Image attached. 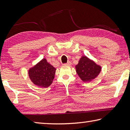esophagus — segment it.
I'll return each instance as SVG.
<instances>
[{
	"label": "esophagus",
	"mask_w": 130,
	"mask_h": 130,
	"mask_svg": "<svg viewBox=\"0 0 130 130\" xmlns=\"http://www.w3.org/2000/svg\"><path fill=\"white\" fill-rule=\"evenodd\" d=\"M71 64H72V63H71V62H70V61H69V62H68L67 63H63V65H65V66H70V65H71Z\"/></svg>",
	"instance_id": "34e87169"
}]
</instances>
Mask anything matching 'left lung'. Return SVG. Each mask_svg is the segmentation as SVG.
Wrapping results in <instances>:
<instances>
[{"label":"left lung","mask_w":130,"mask_h":130,"mask_svg":"<svg viewBox=\"0 0 130 130\" xmlns=\"http://www.w3.org/2000/svg\"><path fill=\"white\" fill-rule=\"evenodd\" d=\"M76 72L84 82H89L95 78L101 72L100 66L86 56H82L76 65Z\"/></svg>","instance_id":"1"}]
</instances>
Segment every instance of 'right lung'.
Masks as SVG:
<instances>
[{"label":"right lung","mask_w":130,"mask_h":130,"mask_svg":"<svg viewBox=\"0 0 130 130\" xmlns=\"http://www.w3.org/2000/svg\"><path fill=\"white\" fill-rule=\"evenodd\" d=\"M56 69L43 58L28 70V76L35 85L41 88L49 87L53 82Z\"/></svg>","instance_id":"right-lung-1"}]
</instances>
